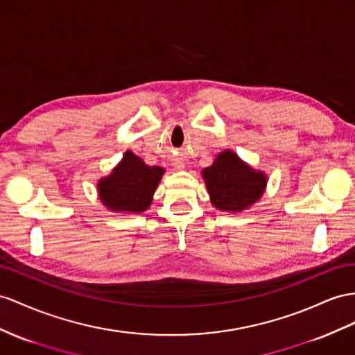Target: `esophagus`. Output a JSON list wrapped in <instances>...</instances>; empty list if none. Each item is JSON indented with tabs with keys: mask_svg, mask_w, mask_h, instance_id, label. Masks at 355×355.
<instances>
[{
	"mask_svg": "<svg viewBox=\"0 0 355 355\" xmlns=\"http://www.w3.org/2000/svg\"><path fill=\"white\" fill-rule=\"evenodd\" d=\"M178 168H183V165H180V166H178Z\"/></svg>",
	"mask_w": 355,
	"mask_h": 355,
	"instance_id": "esophagus-1",
	"label": "esophagus"
}]
</instances>
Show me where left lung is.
<instances>
[{
  "label": "left lung",
  "mask_w": 355,
  "mask_h": 355,
  "mask_svg": "<svg viewBox=\"0 0 355 355\" xmlns=\"http://www.w3.org/2000/svg\"><path fill=\"white\" fill-rule=\"evenodd\" d=\"M202 175L213 205L223 211H241L257 202L267 184L262 172L248 166L230 150L220 153Z\"/></svg>",
  "instance_id": "left-lung-1"
}]
</instances>
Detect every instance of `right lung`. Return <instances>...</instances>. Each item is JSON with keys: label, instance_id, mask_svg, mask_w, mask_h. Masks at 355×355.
<instances>
[{"label": "right lung", "instance_id": "right-lung-1", "mask_svg": "<svg viewBox=\"0 0 355 355\" xmlns=\"http://www.w3.org/2000/svg\"><path fill=\"white\" fill-rule=\"evenodd\" d=\"M163 172V168L145 165L127 151L112 174L100 180V199L112 211L142 213L150 207Z\"/></svg>", "mask_w": 355, "mask_h": 355}]
</instances>
